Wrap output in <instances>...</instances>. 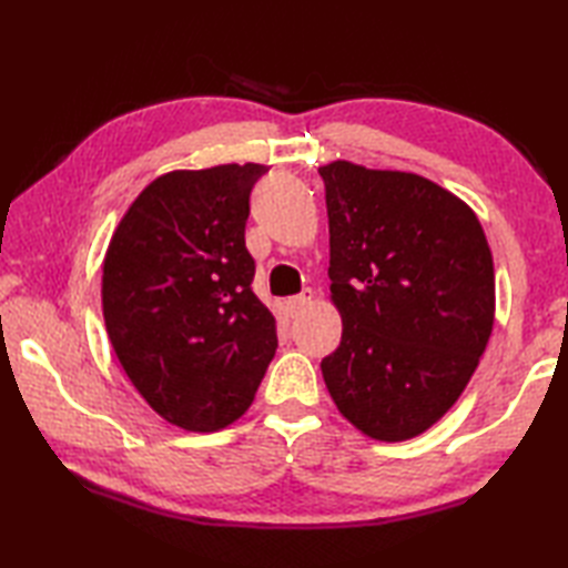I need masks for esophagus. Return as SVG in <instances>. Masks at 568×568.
Listing matches in <instances>:
<instances>
[{
    "label": "esophagus",
    "mask_w": 568,
    "mask_h": 568,
    "mask_svg": "<svg viewBox=\"0 0 568 568\" xmlns=\"http://www.w3.org/2000/svg\"><path fill=\"white\" fill-rule=\"evenodd\" d=\"M312 300H315V293H312V291H303L300 295L287 300V312H291L293 317H300V315H303V312L312 305Z\"/></svg>",
    "instance_id": "esophagus-1"
}]
</instances>
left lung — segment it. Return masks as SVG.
<instances>
[{
	"mask_svg": "<svg viewBox=\"0 0 568 568\" xmlns=\"http://www.w3.org/2000/svg\"><path fill=\"white\" fill-rule=\"evenodd\" d=\"M320 175L329 300L342 315L324 383L366 437H419L454 407L490 339L496 271L484 226L462 197L415 173L332 161Z\"/></svg>",
	"mask_w": 568,
	"mask_h": 568,
	"instance_id": "obj_1",
	"label": "left lung"
}]
</instances>
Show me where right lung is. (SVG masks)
I'll return each instance as SVG.
<instances>
[{
  "label": "right lung",
  "instance_id": "1",
  "mask_svg": "<svg viewBox=\"0 0 568 568\" xmlns=\"http://www.w3.org/2000/svg\"><path fill=\"white\" fill-rule=\"evenodd\" d=\"M265 171L226 163L155 178L104 253L102 312L119 364L185 432L236 422L275 356V317L251 291L244 239L251 187Z\"/></svg>",
  "mask_w": 568,
  "mask_h": 568
}]
</instances>
